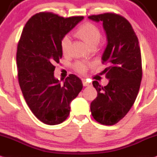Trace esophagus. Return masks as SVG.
<instances>
[{"label": "esophagus", "instance_id": "esophagus-1", "mask_svg": "<svg viewBox=\"0 0 157 157\" xmlns=\"http://www.w3.org/2000/svg\"><path fill=\"white\" fill-rule=\"evenodd\" d=\"M82 84H83V85H84V86H90V83H88L87 82H86V80H82Z\"/></svg>", "mask_w": 157, "mask_h": 157}]
</instances>
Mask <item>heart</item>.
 Listing matches in <instances>:
<instances>
[{
  "label": "heart",
  "instance_id": "1",
  "mask_svg": "<svg viewBox=\"0 0 157 157\" xmlns=\"http://www.w3.org/2000/svg\"><path fill=\"white\" fill-rule=\"evenodd\" d=\"M74 35L81 39L90 48L96 46L101 39V32L99 28L93 23H85L81 25L75 31ZM71 48V40L69 36H64L61 40V50L63 55H67ZM89 64L82 62H76L73 64L75 71L80 73H84L87 70Z\"/></svg>",
  "mask_w": 157,
  "mask_h": 157
}]
</instances>
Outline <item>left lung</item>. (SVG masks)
Wrapping results in <instances>:
<instances>
[{
    "label": "left lung",
    "mask_w": 157,
    "mask_h": 157,
    "mask_svg": "<svg viewBox=\"0 0 157 157\" xmlns=\"http://www.w3.org/2000/svg\"><path fill=\"white\" fill-rule=\"evenodd\" d=\"M88 18L102 22L106 31L108 42L102 63L108 67L103 73L109 79L105 86L93 82L98 95L90 110L97 122L112 126L126 116L137 98L143 75L140 48L132 25L120 14L104 13Z\"/></svg>",
    "instance_id": "8db88e82"
}]
</instances>
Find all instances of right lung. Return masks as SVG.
<instances>
[{"label": "right lung", "instance_id": "right-lung-1", "mask_svg": "<svg viewBox=\"0 0 157 157\" xmlns=\"http://www.w3.org/2000/svg\"><path fill=\"white\" fill-rule=\"evenodd\" d=\"M83 19L40 12L28 20L20 36L16 57L18 82L31 111L47 125L65 121L71 102L82 90L75 75L60 83L53 72L62 57L61 40Z\"/></svg>", "mask_w": 157, "mask_h": 157}]
</instances>
